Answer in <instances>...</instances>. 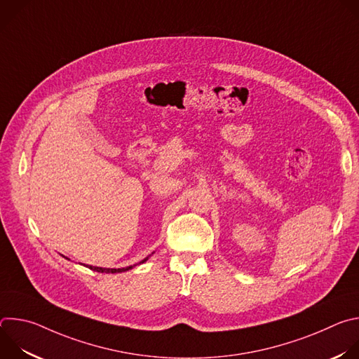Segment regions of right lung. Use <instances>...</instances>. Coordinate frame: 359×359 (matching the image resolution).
<instances>
[{
  "instance_id": "add662e5",
  "label": "right lung",
  "mask_w": 359,
  "mask_h": 359,
  "mask_svg": "<svg viewBox=\"0 0 359 359\" xmlns=\"http://www.w3.org/2000/svg\"><path fill=\"white\" fill-rule=\"evenodd\" d=\"M150 257V255H149ZM149 257H146V259H143L139 264H143L144 262H147V259ZM67 259V257H65ZM136 264H133V266H129V267H123V269H104V267H93V266H86V267H89L90 270H93V271H97V273H107V274H115V273H123V271H128V270H132L133 267H135Z\"/></svg>"
}]
</instances>
